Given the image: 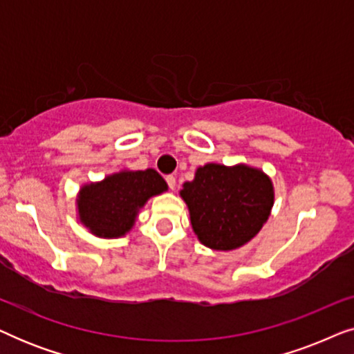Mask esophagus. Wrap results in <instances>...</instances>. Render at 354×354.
Segmentation results:
<instances>
[{
  "mask_svg": "<svg viewBox=\"0 0 354 354\" xmlns=\"http://www.w3.org/2000/svg\"><path fill=\"white\" fill-rule=\"evenodd\" d=\"M166 182H167V185H169V188H171V190H176V177L167 176Z\"/></svg>",
  "mask_w": 354,
  "mask_h": 354,
  "instance_id": "esophagus-1",
  "label": "esophagus"
}]
</instances>
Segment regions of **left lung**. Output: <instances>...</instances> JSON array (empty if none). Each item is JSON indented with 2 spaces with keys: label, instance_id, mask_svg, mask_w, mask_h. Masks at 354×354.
Returning <instances> with one entry per match:
<instances>
[{
  "label": "left lung",
  "instance_id": "8db88e82",
  "mask_svg": "<svg viewBox=\"0 0 354 354\" xmlns=\"http://www.w3.org/2000/svg\"><path fill=\"white\" fill-rule=\"evenodd\" d=\"M180 196L198 240L211 250L232 251L254 239L268 222L274 185L258 167L209 162L183 183Z\"/></svg>",
  "mask_w": 354,
  "mask_h": 354
}]
</instances>
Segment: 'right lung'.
<instances>
[{"label":"right lung","instance_id":"1","mask_svg":"<svg viewBox=\"0 0 354 354\" xmlns=\"http://www.w3.org/2000/svg\"><path fill=\"white\" fill-rule=\"evenodd\" d=\"M166 190V180L154 169H124L82 187L77 195V216L90 234L100 239H119L132 230L149 198Z\"/></svg>","mask_w":354,"mask_h":354}]
</instances>
